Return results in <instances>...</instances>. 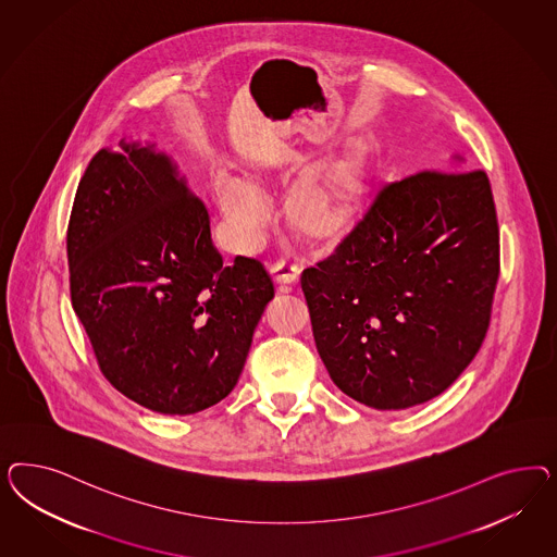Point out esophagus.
<instances>
[{"label": "esophagus", "mask_w": 557, "mask_h": 557, "mask_svg": "<svg viewBox=\"0 0 557 557\" xmlns=\"http://www.w3.org/2000/svg\"><path fill=\"white\" fill-rule=\"evenodd\" d=\"M271 275H273V282L280 286L282 292H287L289 287L296 286L298 280H300V268L294 265V263H286V261H280L271 268Z\"/></svg>", "instance_id": "obj_1"}]
</instances>
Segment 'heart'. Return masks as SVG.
Instances as JSON below:
<instances>
[{
	"label": "heart",
	"instance_id": "1",
	"mask_svg": "<svg viewBox=\"0 0 557 557\" xmlns=\"http://www.w3.org/2000/svg\"><path fill=\"white\" fill-rule=\"evenodd\" d=\"M366 180L368 157L359 147L306 171L287 191L289 224L300 235L317 240L341 235L366 191ZM212 187L220 212L243 243L251 245L263 235L270 224L271 208L251 182L220 169Z\"/></svg>",
	"mask_w": 557,
	"mask_h": 557
}]
</instances>
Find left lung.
<instances>
[{
  "label": "left lung",
  "mask_w": 557,
  "mask_h": 557,
  "mask_svg": "<svg viewBox=\"0 0 557 557\" xmlns=\"http://www.w3.org/2000/svg\"><path fill=\"white\" fill-rule=\"evenodd\" d=\"M498 273L486 171L422 169L384 184L335 253L302 273L331 380L377 410L435 398L480 351Z\"/></svg>",
  "instance_id": "obj_1"
}]
</instances>
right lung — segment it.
Wrapping results in <instances>:
<instances>
[{
  "label": "right lung",
  "mask_w": 557,
  "mask_h": 557,
  "mask_svg": "<svg viewBox=\"0 0 557 557\" xmlns=\"http://www.w3.org/2000/svg\"><path fill=\"white\" fill-rule=\"evenodd\" d=\"M122 147L94 154L77 186L71 304L114 388L194 414L235 388L273 282L251 257L222 265L208 210L168 154Z\"/></svg>",
  "instance_id": "add662e5"
}]
</instances>
